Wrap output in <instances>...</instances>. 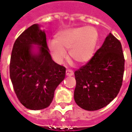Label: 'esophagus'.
<instances>
[{"label":"esophagus","mask_w":132,"mask_h":132,"mask_svg":"<svg viewBox=\"0 0 132 132\" xmlns=\"http://www.w3.org/2000/svg\"><path fill=\"white\" fill-rule=\"evenodd\" d=\"M66 74L67 76H71L73 75V71L72 70H71V69H66Z\"/></svg>","instance_id":"1"}]
</instances>
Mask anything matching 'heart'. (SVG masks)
Returning a JSON list of instances; mask_svg holds the SVG:
<instances>
[{
    "label": "heart",
    "mask_w": 132,
    "mask_h": 132,
    "mask_svg": "<svg viewBox=\"0 0 132 132\" xmlns=\"http://www.w3.org/2000/svg\"><path fill=\"white\" fill-rule=\"evenodd\" d=\"M98 33L94 27H80L61 31L55 40L49 43L50 53L54 60L61 63L69 49V56L79 63L91 59L97 44Z\"/></svg>",
    "instance_id": "obj_1"
}]
</instances>
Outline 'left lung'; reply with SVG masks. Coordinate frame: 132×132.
<instances>
[{"mask_svg":"<svg viewBox=\"0 0 132 132\" xmlns=\"http://www.w3.org/2000/svg\"><path fill=\"white\" fill-rule=\"evenodd\" d=\"M124 71L122 44L110 33L91 59L75 71L76 103L88 111L105 107L119 93Z\"/></svg>","mask_w":132,"mask_h":132,"instance_id":"8db88e82","label":"left lung"}]
</instances>
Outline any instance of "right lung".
Returning <instances> with one entry per match:
<instances>
[{"mask_svg": "<svg viewBox=\"0 0 132 132\" xmlns=\"http://www.w3.org/2000/svg\"><path fill=\"white\" fill-rule=\"evenodd\" d=\"M33 44L39 52H32ZM66 68L52 60L46 34L32 24L17 38L10 63V77L19 101L26 108L39 110L52 103L55 89L64 79Z\"/></svg>", "mask_w": 132, "mask_h": 132, "instance_id": "1", "label": "right lung"}]
</instances>
